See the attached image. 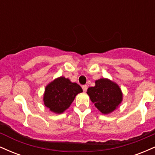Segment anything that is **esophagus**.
I'll return each instance as SVG.
<instances>
[{
    "mask_svg": "<svg viewBox=\"0 0 155 155\" xmlns=\"http://www.w3.org/2000/svg\"><path fill=\"white\" fill-rule=\"evenodd\" d=\"M82 89L84 92H87V85H83Z\"/></svg>",
    "mask_w": 155,
    "mask_h": 155,
    "instance_id": "1",
    "label": "esophagus"
}]
</instances>
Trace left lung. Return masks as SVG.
Masks as SVG:
<instances>
[{"label":"left lung","mask_w":155,"mask_h":155,"mask_svg":"<svg viewBox=\"0 0 155 155\" xmlns=\"http://www.w3.org/2000/svg\"><path fill=\"white\" fill-rule=\"evenodd\" d=\"M87 93L95 106L102 114L114 111L122 101V92L118 84L108 79L95 81V85L87 89Z\"/></svg>","instance_id":"left-lung-1"}]
</instances>
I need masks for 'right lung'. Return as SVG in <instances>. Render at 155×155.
Instances as JSON below:
<instances>
[{
  "instance_id": "obj_1",
  "label": "right lung",
  "mask_w": 155,
  "mask_h": 155,
  "mask_svg": "<svg viewBox=\"0 0 155 155\" xmlns=\"http://www.w3.org/2000/svg\"><path fill=\"white\" fill-rule=\"evenodd\" d=\"M82 92V89L78 84L60 76L46 87L44 104L51 111L61 114L69 108L76 95Z\"/></svg>"
}]
</instances>
